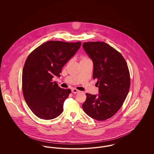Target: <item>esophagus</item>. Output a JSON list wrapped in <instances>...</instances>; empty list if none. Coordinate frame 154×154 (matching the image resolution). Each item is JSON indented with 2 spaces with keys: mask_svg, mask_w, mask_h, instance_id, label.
Instances as JSON below:
<instances>
[{
  "mask_svg": "<svg viewBox=\"0 0 154 154\" xmlns=\"http://www.w3.org/2000/svg\"><path fill=\"white\" fill-rule=\"evenodd\" d=\"M72 92L74 93V94H77V93H79L80 92V91H79L78 89H77L75 88H73L72 89Z\"/></svg>",
  "mask_w": 154,
  "mask_h": 154,
  "instance_id": "34e87169",
  "label": "esophagus"
}]
</instances>
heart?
I'll use <instances>...</instances> for the list:
<instances>
[{
    "mask_svg": "<svg viewBox=\"0 0 154 154\" xmlns=\"http://www.w3.org/2000/svg\"><path fill=\"white\" fill-rule=\"evenodd\" d=\"M85 59H88V58H87V57H82V58H81V60H85Z\"/></svg>",
    "mask_w": 154,
    "mask_h": 154,
    "instance_id": "obj_1",
    "label": "heart"
}]
</instances>
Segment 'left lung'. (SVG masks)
Returning <instances> with one entry per match:
<instances>
[{"label":"left lung","instance_id":"1","mask_svg":"<svg viewBox=\"0 0 154 154\" xmlns=\"http://www.w3.org/2000/svg\"><path fill=\"white\" fill-rule=\"evenodd\" d=\"M82 46L93 61V78L97 80L99 92L97 96L86 94L82 108L90 117L105 121L117 112L128 94V66L121 54L104 42H87Z\"/></svg>","mask_w":154,"mask_h":154}]
</instances>
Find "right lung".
<instances>
[{"instance_id":"add662e5","label":"right lung","mask_w":154,"mask_h":154,"mask_svg":"<svg viewBox=\"0 0 154 154\" xmlns=\"http://www.w3.org/2000/svg\"><path fill=\"white\" fill-rule=\"evenodd\" d=\"M81 43L48 41L28 55L23 68L22 88L25 100L37 117L45 120L58 117L70 89L60 88L54 76L80 48Z\"/></svg>"}]
</instances>
